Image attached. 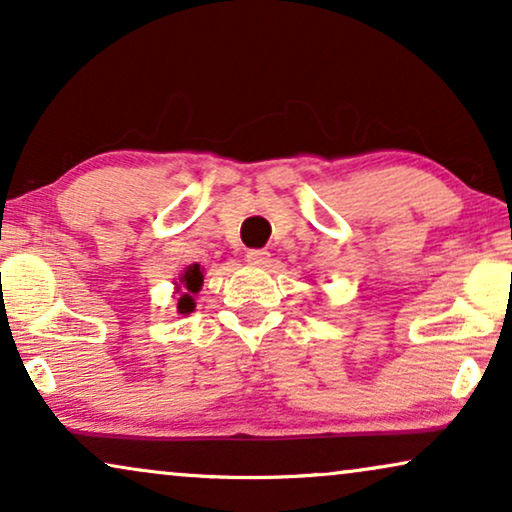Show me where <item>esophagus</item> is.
I'll use <instances>...</instances> for the list:
<instances>
[{
  "label": "esophagus",
  "instance_id": "34e87169",
  "mask_svg": "<svg viewBox=\"0 0 512 512\" xmlns=\"http://www.w3.org/2000/svg\"><path fill=\"white\" fill-rule=\"evenodd\" d=\"M247 261L251 265H258V268H268L270 265V251L268 249H249Z\"/></svg>",
  "mask_w": 512,
  "mask_h": 512
}]
</instances>
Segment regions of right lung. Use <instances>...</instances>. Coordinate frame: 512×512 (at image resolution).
Returning a JSON list of instances; mask_svg holds the SVG:
<instances>
[{
    "mask_svg": "<svg viewBox=\"0 0 512 512\" xmlns=\"http://www.w3.org/2000/svg\"><path fill=\"white\" fill-rule=\"evenodd\" d=\"M202 279H205V275H202V268H200L198 263H195V265H188L184 275H181V286H184V296L179 298V305H177L181 314L193 312V307H195V303H193V296H195V293L200 291Z\"/></svg>",
    "mask_w": 512,
    "mask_h": 512,
    "instance_id": "add662e5",
    "label": "right lung"
}]
</instances>
